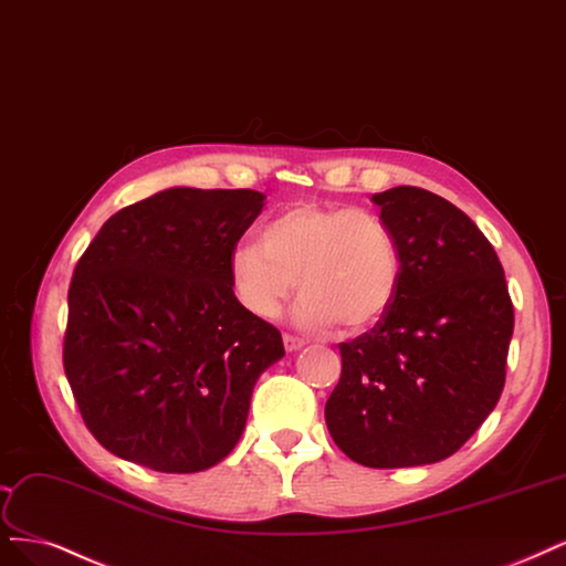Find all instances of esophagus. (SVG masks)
Returning a JSON list of instances; mask_svg holds the SVG:
<instances>
[{"instance_id": "34e87169", "label": "esophagus", "mask_w": 566, "mask_h": 566, "mask_svg": "<svg viewBox=\"0 0 566 566\" xmlns=\"http://www.w3.org/2000/svg\"><path fill=\"white\" fill-rule=\"evenodd\" d=\"M283 344H285V350H290V354H292V350L302 348L306 342H304L302 337H297V335H290V333H285V335H283Z\"/></svg>"}]
</instances>
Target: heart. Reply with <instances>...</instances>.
<instances>
[{
	"instance_id": "b5f03b06",
	"label": "heart",
	"mask_w": 566,
	"mask_h": 566,
	"mask_svg": "<svg viewBox=\"0 0 566 566\" xmlns=\"http://www.w3.org/2000/svg\"><path fill=\"white\" fill-rule=\"evenodd\" d=\"M229 274L250 316L276 318L297 279L302 327L337 323L344 333H358L391 308L402 255L396 229L375 210L297 203L271 218L260 241L233 248Z\"/></svg>"
}]
</instances>
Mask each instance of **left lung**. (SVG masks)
Masks as SVG:
<instances>
[{
    "label": "left lung",
    "instance_id": "left-lung-1",
    "mask_svg": "<svg viewBox=\"0 0 566 566\" xmlns=\"http://www.w3.org/2000/svg\"><path fill=\"white\" fill-rule=\"evenodd\" d=\"M373 201L396 229L402 281L377 325L339 344L325 423L356 463L407 469L452 457L490 417L515 316L496 252L463 210L419 187Z\"/></svg>",
    "mask_w": 566,
    "mask_h": 566
}]
</instances>
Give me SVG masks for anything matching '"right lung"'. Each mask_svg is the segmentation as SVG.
<instances>
[{"label": "right lung", "instance_id": "add662e5", "mask_svg": "<svg viewBox=\"0 0 566 566\" xmlns=\"http://www.w3.org/2000/svg\"><path fill=\"white\" fill-rule=\"evenodd\" d=\"M252 189L172 187L112 216L74 266L63 365L93 438L161 473L237 447L258 377L285 356L229 258L264 208Z\"/></svg>", "mask_w": 566, "mask_h": 566}]
</instances>
